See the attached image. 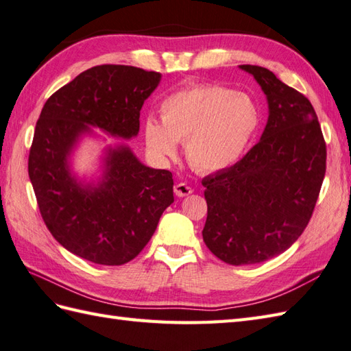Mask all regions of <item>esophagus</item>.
Listing matches in <instances>:
<instances>
[{
  "mask_svg": "<svg viewBox=\"0 0 351 351\" xmlns=\"http://www.w3.org/2000/svg\"><path fill=\"white\" fill-rule=\"evenodd\" d=\"M193 193V189L185 182H179L175 185V194L178 197H185V195H190Z\"/></svg>",
  "mask_w": 351,
  "mask_h": 351,
  "instance_id": "esophagus-1",
  "label": "esophagus"
}]
</instances>
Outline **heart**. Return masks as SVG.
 I'll return each instance as SVG.
<instances>
[{"label":"heart","instance_id":"heart-1","mask_svg":"<svg viewBox=\"0 0 351 351\" xmlns=\"http://www.w3.org/2000/svg\"><path fill=\"white\" fill-rule=\"evenodd\" d=\"M161 122L145 121L146 148L160 161L176 157L185 142V157L197 172L232 166L245 152L260 124L256 101L245 93L221 85H194L170 94L160 106Z\"/></svg>","mask_w":351,"mask_h":351}]
</instances>
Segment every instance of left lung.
Returning <instances> with one entry per match:
<instances>
[{
    "label": "left lung",
    "instance_id": "left-lung-1",
    "mask_svg": "<svg viewBox=\"0 0 351 351\" xmlns=\"http://www.w3.org/2000/svg\"><path fill=\"white\" fill-rule=\"evenodd\" d=\"M266 95L263 134L232 167L203 178V241L223 262H265L290 248L313 215L326 173V143L313 104L271 70L239 65Z\"/></svg>",
    "mask_w": 351,
    "mask_h": 351
}]
</instances>
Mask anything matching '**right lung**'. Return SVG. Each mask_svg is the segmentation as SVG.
<instances>
[{
    "label": "right lung",
    "mask_w": 351,
    "mask_h": 351,
    "mask_svg": "<svg viewBox=\"0 0 351 351\" xmlns=\"http://www.w3.org/2000/svg\"><path fill=\"white\" fill-rule=\"evenodd\" d=\"M160 80V73L132 65H97L49 97L40 113L28 158L40 214L53 238L88 262L133 260L173 203L172 173L145 166L124 142L106 146L97 181L79 179L70 162L93 128L136 137L142 106Z\"/></svg>",
    "instance_id": "obj_1"
}]
</instances>
